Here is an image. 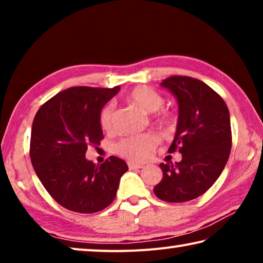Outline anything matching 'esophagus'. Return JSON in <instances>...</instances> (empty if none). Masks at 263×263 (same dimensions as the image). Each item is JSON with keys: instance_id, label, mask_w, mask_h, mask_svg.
Segmentation results:
<instances>
[{"instance_id": "34e87169", "label": "esophagus", "mask_w": 263, "mask_h": 263, "mask_svg": "<svg viewBox=\"0 0 263 263\" xmlns=\"http://www.w3.org/2000/svg\"><path fill=\"white\" fill-rule=\"evenodd\" d=\"M128 166H129V168H130V170H135V168H142L143 167L141 164H135V163H132V161H129Z\"/></svg>"}]
</instances>
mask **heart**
<instances>
[{"label":"heart","mask_w":263,"mask_h":263,"mask_svg":"<svg viewBox=\"0 0 263 263\" xmlns=\"http://www.w3.org/2000/svg\"><path fill=\"white\" fill-rule=\"evenodd\" d=\"M127 100L138 105L148 112L159 110L164 104V99L159 93L147 86H138L128 93ZM115 107L112 103L106 104L100 111L99 122L104 130H111L114 125ZM158 121L161 124L170 127L174 123V117L167 111H160L157 115ZM159 143V138L156 133L147 132L141 134L125 136L116 145V152L120 156L132 161H143L148 159L151 154Z\"/></svg>","instance_id":"heart-1"}]
</instances>
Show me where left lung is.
<instances>
[{
    "mask_svg": "<svg viewBox=\"0 0 263 263\" xmlns=\"http://www.w3.org/2000/svg\"><path fill=\"white\" fill-rule=\"evenodd\" d=\"M160 86L177 99V128L168 152L178 149L182 160L159 165L163 178L153 192L166 202H185L206 193L228 163L230 114L221 97L197 79L177 75Z\"/></svg>",
    "mask_w": 263,
    "mask_h": 263,
    "instance_id": "8db88e82",
    "label": "left lung"
}]
</instances>
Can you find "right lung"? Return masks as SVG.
<instances>
[{
	"label": "right lung",
	"mask_w": 263,
	"mask_h": 263,
	"mask_svg": "<svg viewBox=\"0 0 263 263\" xmlns=\"http://www.w3.org/2000/svg\"><path fill=\"white\" fill-rule=\"evenodd\" d=\"M120 91L70 87L48 100L32 124L30 157L39 181L52 199L78 213H96L112 202L128 165L111 156L102 165L86 159L87 146L103 139V106Z\"/></svg>",
	"instance_id": "right-lung-1"
}]
</instances>
